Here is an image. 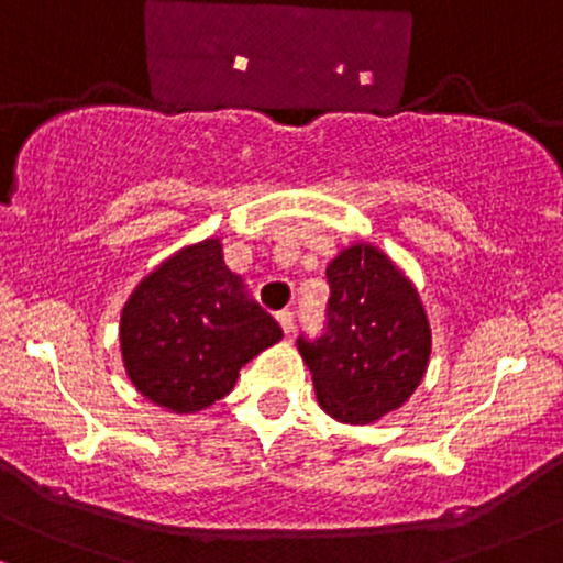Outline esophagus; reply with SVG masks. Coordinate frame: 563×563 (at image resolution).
Masks as SVG:
<instances>
[{
    "label": "esophagus",
    "mask_w": 563,
    "mask_h": 563,
    "mask_svg": "<svg viewBox=\"0 0 563 563\" xmlns=\"http://www.w3.org/2000/svg\"><path fill=\"white\" fill-rule=\"evenodd\" d=\"M277 324H280L283 333L290 335L294 333V314H290V311H280V314H277Z\"/></svg>",
    "instance_id": "esophagus-1"
}]
</instances>
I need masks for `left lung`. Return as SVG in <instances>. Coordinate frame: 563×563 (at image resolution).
I'll use <instances>...</instances> for the list:
<instances>
[{
  "mask_svg": "<svg viewBox=\"0 0 563 563\" xmlns=\"http://www.w3.org/2000/svg\"><path fill=\"white\" fill-rule=\"evenodd\" d=\"M328 333L296 346L317 404L343 424H372L415 396L430 364L432 333L409 275L367 241L328 264Z\"/></svg>",
  "mask_w": 563,
  "mask_h": 563,
  "instance_id": "1",
  "label": "left lung"
}]
</instances>
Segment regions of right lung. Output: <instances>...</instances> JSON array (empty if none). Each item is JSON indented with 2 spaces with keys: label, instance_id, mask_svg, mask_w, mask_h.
<instances>
[{
  "label": "right lung",
  "instance_id": "add662e5",
  "mask_svg": "<svg viewBox=\"0 0 563 563\" xmlns=\"http://www.w3.org/2000/svg\"><path fill=\"white\" fill-rule=\"evenodd\" d=\"M280 338L214 235L159 262L120 311L128 380L173 415H196L225 398L243 364Z\"/></svg>",
  "mask_w": 563,
  "mask_h": 563
}]
</instances>
